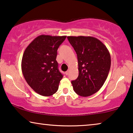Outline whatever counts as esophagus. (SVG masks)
<instances>
[{"label": "esophagus", "mask_w": 133, "mask_h": 133, "mask_svg": "<svg viewBox=\"0 0 133 133\" xmlns=\"http://www.w3.org/2000/svg\"><path fill=\"white\" fill-rule=\"evenodd\" d=\"M69 72H70V70H67L66 72H65V74H66V75L67 76V75H68V74H69Z\"/></svg>", "instance_id": "1"}]
</instances>
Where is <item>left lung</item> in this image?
<instances>
[{
  "mask_svg": "<svg viewBox=\"0 0 133 133\" xmlns=\"http://www.w3.org/2000/svg\"><path fill=\"white\" fill-rule=\"evenodd\" d=\"M68 41L77 54L79 76L72 81L78 95L88 97L103 86L111 66L110 54L99 39L91 36H68Z\"/></svg>",
  "mask_w": 133,
  "mask_h": 133,
  "instance_id": "left-lung-1",
  "label": "left lung"
}]
</instances>
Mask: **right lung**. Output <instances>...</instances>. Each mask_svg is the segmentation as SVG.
<instances>
[{
	"label": "right lung",
	"mask_w": 133,
	"mask_h": 133,
	"mask_svg": "<svg viewBox=\"0 0 133 133\" xmlns=\"http://www.w3.org/2000/svg\"><path fill=\"white\" fill-rule=\"evenodd\" d=\"M66 36L41 35L25 49L22 59V71L26 82L40 95L56 93L63 75L56 61L57 50Z\"/></svg>",
	"instance_id": "add662e5"
}]
</instances>
